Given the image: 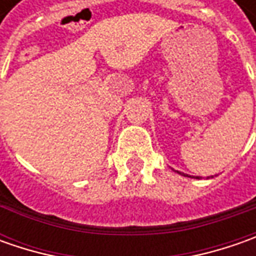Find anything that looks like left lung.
Returning a JSON list of instances; mask_svg holds the SVG:
<instances>
[{"instance_id": "obj_1", "label": "left lung", "mask_w": 256, "mask_h": 256, "mask_svg": "<svg viewBox=\"0 0 256 256\" xmlns=\"http://www.w3.org/2000/svg\"><path fill=\"white\" fill-rule=\"evenodd\" d=\"M198 178H200V176H198Z\"/></svg>"}]
</instances>
